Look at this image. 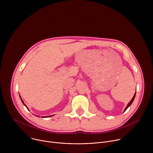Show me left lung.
<instances>
[{
    "mask_svg": "<svg viewBox=\"0 0 153 153\" xmlns=\"http://www.w3.org/2000/svg\"><path fill=\"white\" fill-rule=\"evenodd\" d=\"M136 92L135 93V94H134V96H133V97L132 98V99H131V100L130 102H129V103H128V104L127 105V106H126V108H125V110H124V111H125L126 110H127V108L131 105V103H133V100H134V98H135V97H136Z\"/></svg>",
    "mask_w": 153,
    "mask_h": 153,
    "instance_id": "obj_1",
    "label": "left lung"
}]
</instances>
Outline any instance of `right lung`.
Returning a JSON list of instances; mask_svg holds the SVG:
<instances>
[{
    "label": "right lung",
    "instance_id": "add662e5",
    "mask_svg": "<svg viewBox=\"0 0 153 153\" xmlns=\"http://www.w3.org/2000/svg\"><path fill=\"white\" fill-rule=\"evenodd\" d=\"M20 99H21V101H22V103H24V105H25V106L27 107V109H28V107H27V106H26V105H25V103H24V101L22 100V99H21V97H20ZM51 116H46V117H45V116H44V117H51Z\"/></svg>",
    "mask_w": 153,
    "mask_h": 153
}]
</instances>
